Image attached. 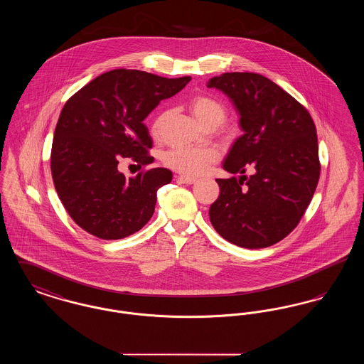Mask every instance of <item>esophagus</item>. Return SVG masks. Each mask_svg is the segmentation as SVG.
<instances>
[{"instance_id":"34e87169","label":"esophagus","mask_w":364,"mask_h":364,"mask_svg":"<svg viewBox=\"0 0 364 364\" xmlns=\"http://www.w3.org/2000/svg\"><path fill=\"white\" fill-rule=\"evenodd\" d=\"M181 184H193V183H196V178H193V177H188V176H178V178H177Z\"/></svg>"}]
</instances>
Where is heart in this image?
<instances>
[{"mask_svg": "<svg viewBox=\"0 0 364 364\" xmlns=\"http://www.w3.org/2000/svg\"><path fill=\"white\" fill-rule=\"evenodd\" d=\"M195 117L208 128H217L225 122L226 109L224 105L208 95H198L190 104ZM164 114L156 117L153 124L151 134L158 136ZM218 151L213 147H190L178 146L168 150L164 154V165L177 173L184 176H199L205 173L211 164L218 159Z\"/></svg>", "mask_w": 364, "mask_h": 364, "instance_id": "1", "label": "heart"}]
</instances>
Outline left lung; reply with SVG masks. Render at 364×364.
Segmentation results:
<instances>
[{
	"label": "left lung",
	"instance_id": "8db88e82",
	"mask_svg": "<svg viewBox=\"0 0 364 364\" xmlns=\"http://www.w3.org/2000/svg\"><path fill=\"white\" fill-rule=\"evenodd\" d=\"M233 101L244 134L224 162L230 178H217L220 196L210 221L225 240L264 248L287 237L316 190L321 164L316 128L309 110L270 79L226 72L208 80ZM248 167L255 172L243 173Z\"/></svg>",
	"mask_w": 364,
	"mask_h": 364
}]
</instances>
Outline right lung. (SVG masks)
I'll list each match as a JSON object with an SVG mask.
<instances>
[{"label":"right lung","instance_id":"add662e5","mask_svg":"<svg viewBox=\"0 0 364 364\" xmlns=\"http://www.w3.org/2000/svg\"><path fill=\"white\" fill-rule=\"evenodd\" d=\"M190 80L109 70L65 102L53 138V183L70 218L87 233L119 240L150 221L156 191L172 181V172L154 168L127 178L117 165L122 158L140 166L153 162V139L143 120Z\"/></svg>","mask_w":364,"mask_h":364}]
</instances>
